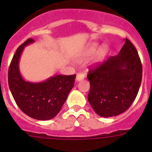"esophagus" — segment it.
Segmentation results:
<instances>
[{
    "label": "esophagus",
    "instance_id": "34e87169",
    "mask_svg": "<svg viewBox=\"0 0 152 152\" xmlns=\"http://www.w3.org/2000/svg\"><path fill=\"white\" fill-rule=\"evenodd\" d=\"M84 78V75L83 73H77V76H76V80L77 81H80V80H82Z\"/></svg>",
    "mask_w": 152,
    "mask_h": 152
}]
</instances>
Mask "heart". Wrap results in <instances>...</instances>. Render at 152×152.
I'll return each mask as SVG.
<instances>
[{
    "label": "heart",
    "instance_id": "b5f03b06",
    "mask_svg": "<svg viewBox=\"0 0 152 152\" xmlns=\"http://www.w3.org/2000/svg\"><path fill=\"white\" fill-rule=\"evenodd\" d=\"M96 44H95V43L91 44V45H90L89 48H88V53H89V54H90V53H92V52H94L95 49H96ZM106 51H107V47L103 46V49H101V53H104Z\"/></svg>",
    "mask_w": 152,
    "mask_h": 152
}]
</instances>
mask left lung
Instances as JSON below:
<instances>
[{"instance_id": "obj_1", "label": "left lung", "mask_w": 152, "mask_h": 152, "mask_svg": "<svg viewBox=\"0 0 152 152\" xmlns=\"http://www.w3.org/2000/svg\"><path fill=\"white\" fill-rule=\"evenodd\" d=\"M88 101L96 114L111 117L124 113L136 97L142 66L136 49L126 39L119 54L89 70Z\"/></svg>"}]
</instances>
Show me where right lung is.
Masks as SVG:
<instances>
[{"label":"right lung","mask_w":152,"mask_h":152,"mask_svg":"<svg viewBox=\"0 0 152 152\" xmlns=\"http://www.w3.org/2000/svg\"><path fill=\"white\" fill-rule=\"evenodd\" d=\"M28 39L18 47L8 70V84L13 99L21 110L29 117L49 120L58 113L75 84L76 75H54L39 83L23 78L19 61L24 47L34 42Z\"/></svg>","instance_id":"obj_1"}]
</instances>
